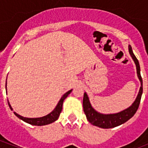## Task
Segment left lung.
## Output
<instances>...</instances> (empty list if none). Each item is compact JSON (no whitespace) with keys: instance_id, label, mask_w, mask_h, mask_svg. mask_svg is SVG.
Wrapping results in <instances>:
<instances>
[{"instance_id":"obj_1","label":"left lung","mask_w":148,"mask_h":148,"mask_svg":"<svg viewBox=\"0 0 148 148\" xmlns=\"http://www.w3.org/2000/svg\"><path fill=\"white\" fill-rule=\"evenodd\" d=\"M128 49H129L130 55L133 59V61L136 64L137 75H138V79L141 82V87L139 89V91H138V95H137L136 100L134 101V102L132 104V105L127 109L121 111L119 113H113V114H103V113H99L95 109H93V108L90 104L87 94L84 92L83 98L84 112L85 113L86 117H87L89 122L95 125V126L101 128H104V129L113 128L115 127L119 126V125H122L127 121H128L130 119H131L138 110V106L140 104L141 98H142V91H143L142 78L140 74V66H139L138 59L136 58L135 55L133 54L131 46H128Z\"/></svg>"}]
</instances>
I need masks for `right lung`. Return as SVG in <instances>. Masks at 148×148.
<instances>
[{"label":"right lung","instance_id":"right-lung-1","mask_svg":"<svg viewBox=\"0 0 148 148\" xmlns=\"http://www.w3.org/2000/svg\"><path fill=\"white\" fill-rule=\"evenodd\" d=\"M72 90H69L68 92H66V93H64L62 97L61 98L60 101H58V104L54 110H53L50 113H49L48 115L45 116H43V117H40V118H26V117H23V116L18 115V113H16L15 112H14V114L19 118L20 119L23 120V121L28 123V124H30L32 125H35V126H42V125H49V124H51V123L54 122L56 120L58 119V117L60 116V113H61V110H62V106L63 103H64V101L68 96V95L72 92ZM8 104L10 106V108L13 110L12 108L10 105L9 101L7 100Z\"/></svg>","mask_w":148,"mask_h":148}]
</instances>
